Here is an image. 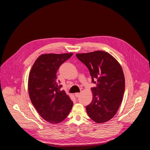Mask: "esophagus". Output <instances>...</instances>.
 <instances>
[{
    "label": "esophagus",
    "mask_w": 150,
    "mask_h": 150,
    "mask_svg": "<svg viewBox=\"0 0 150 150\" xmlns=\"http://www.w3.org/2000/svg\"><path fill=\"white\" fill-rule=\"evenodd\" d=\"M81 96V93H75V96L76 97V98H78V97H79Z\"/></svg>",
    "instance_id": "obj_1"
}]
</instances>
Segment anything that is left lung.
<instances>
[{
    "label": "left lung",
    "mask_w": 150,
    "mask_h": 150,
    "mask_svg": "<svg viewBox=\"0 0 150 150\" xmlns=\"http://www.w3.org/2000/svg\"><path fill=\"white\" fill-rule=\"evenodd\" d=\"M88 68L92 82L93 100L86 106L90 118L97 123L112 119L118 110L123 97L125 79L120 63L111 54L103 51L76 54Z\"/></svg>",
    "instance_id": "obj_1"
}]
</instances>
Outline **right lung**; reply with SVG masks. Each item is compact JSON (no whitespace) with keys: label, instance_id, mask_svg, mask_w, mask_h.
<instances>
[{"label":"right lung","instance_id":"1","mask_svg":"<svg viewBox=\"0 0 150 150\" xmlns=\"http://www.w3.org/2000/svg\"><path fill=\"white\" fill-rule=\"evenodd\" d=\"M72 53L44 54L40 55L31 68L28 79L30 101L39 115L50 123L56 124L69 115L73 103L57 79L60 66Z\"/></svg>","mask_w":150,"mask_h":150}]
</instances>
